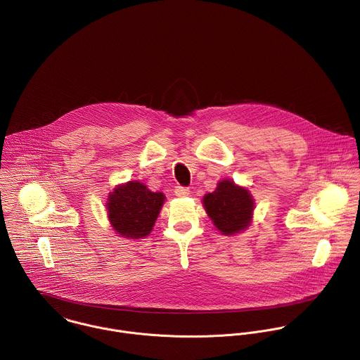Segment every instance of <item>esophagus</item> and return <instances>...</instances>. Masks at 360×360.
Here are the masks:
<instances>
[{"mask_svg": "<svg viewBox=\"0 0 360 360\" xmlns=\"http://www.w3.org/2000/svg\"><path fill=\"white\" fill-rule=\"evenodd\" d=\"M189 188H185V186H176L175 188V195L178 196V198H185V196H188L189 195Z\"/></svg>", "mask_w": 360, "mask_h": 360, "instance_id": "34e87169", "label": "esophagus"}]
</instances>
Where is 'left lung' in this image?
Returning a JSON list of instances; mask_svg holds the SVG:
<instances>
[{"mask_svg":"<svg viewBox=\"0 0 360 360\" xmlns=\"http://www.w3.org/2000/svg\"><path fill=\"white\" fill-rule=\"evenodd\" d=\"M203 205L214 225L224 235H232L249 226L255 209L249 191L226 179L218 184L213 193L203 198Z\"/></svg>","mask_w":360,"mask_h":360,"instance_id":"8db88e82","label":"left lung"}]
</instances>
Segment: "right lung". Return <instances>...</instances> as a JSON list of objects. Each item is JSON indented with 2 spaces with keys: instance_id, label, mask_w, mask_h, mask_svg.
<instances>
[{
  "instance_id": "obj_1",
  "label": "right lung",
  "mask_w": 360,
  "mask_h": 360,
  "mask_svg": "<svg viewBox=\"0 0 360 360\" xmlns=\"http://www.w3.org/2000/svg\"><path fill=\"white\" fill-rule=\"evenodd\" d=\"M165 196L151 192L146 185L131 181L117 186L108 198V218L114 229L131 239L143 238L150 233Z\"/></svg>"
}]
</instances>
